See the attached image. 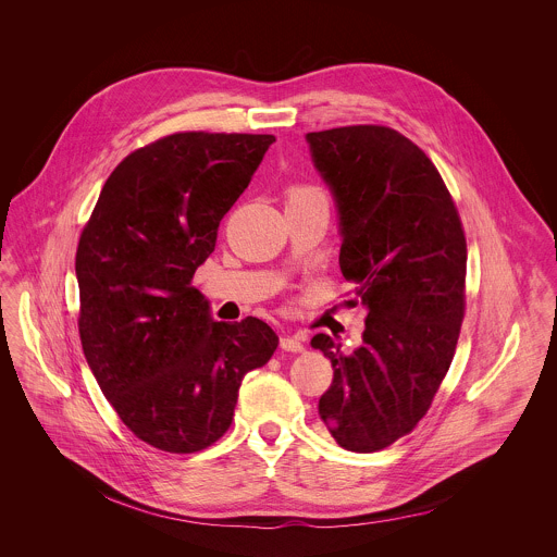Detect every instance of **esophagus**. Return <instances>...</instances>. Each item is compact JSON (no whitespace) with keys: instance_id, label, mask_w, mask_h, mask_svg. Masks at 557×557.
<instances>
[{"instance_id":"1","label":"esophagus","mask_w":557,"mask_h":557,"mask_svg":"<svg viewBox=\"0 0 557 557\" xmlns=\"http://www.w3.org/2000/svg\"><path fill=\"white\" fill-rule=\"evenodd\" d=\"M281 347L285 351H302L305 349V338L294 334V336H281Z\"/></svg>"}]
</instances>
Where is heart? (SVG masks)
<instances>
[{
    "mask_svg": "<svg viewBox=\"0 0 557 557\" xmlns=\"http://www.w3.org/2000/svg\"><path fill=\"white\" fill-rule=\"evenodd\" d=\"M318 195H323V190L318 188V186H311V184H296V186H292V188L287 190V201H292V199H302V197H318Z\"/></svg>",
    "mask_w": 557,
    "mask_h": 557,
    "instance_id": "heart-1",
    "label": "heart"
}]
</instances>
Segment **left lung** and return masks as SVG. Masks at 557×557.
Wrapping results in <instances>:
<instances>
[{"instance_id":"left-lung-1","label":"left lung","mask_w":557,"mask_h":557,"mask_svg":"<svg viewBox=\"0 0 557 557\" xmlns=\"http://www.w3.org/2000/svg\"><path fill=\"white\" fill-rule=\"evenodd\" d=\"M315 166L341 216L347 305H362V345H311L334 377L319 416L338 446L375 453L411 433L455 358L466 318L468 244L437 166L395 128L377 124L309 133Z\"/></svg>"}]
</instances>
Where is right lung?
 <instances>
[{
  "label": "right lung",
  "instance_id": "obj_1",
  "mask_svg": "<svg viewBox=\"0 0 557 557\" xmlns=\"http://www.w3.org/2000/svg\"><path fill=\"white\" fill-rule=\"evenodd\" d=\"M274 135L173 133L107 177L77 246L85 360L120 420L146 444L190 455L221 440L244 375L276 332L261 319L210 318L193 287L223 216Z\"/></svg>",
  "mask_w": 557,
  "mask_h": 557
}]
</instances>
